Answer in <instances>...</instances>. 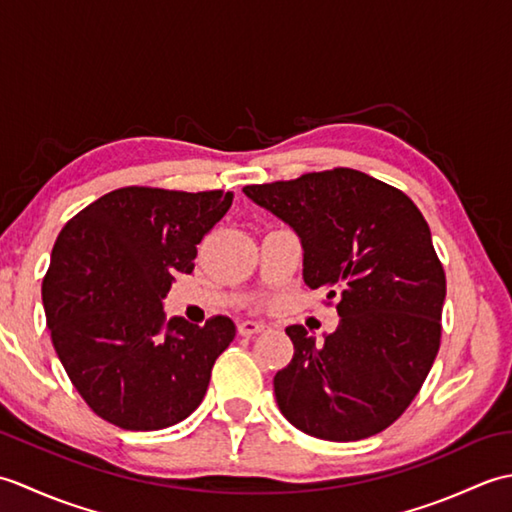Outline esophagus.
<instances>
[{"mask_svg":"<svg viewBox=\"0 0 512 512\" xmlns=\"http://www.w3.org/2000/svg\"><path fill=\"white\" fill-rule=\"evenodd\" d=\"M237 330H239V334H242V336H253V334L264 332V330H266V323L248 319V321H242V323H239V325H237Z\"/></svg>","mask_w":512,"mask_h":512,"instance_id":"1","label":"esophagus"}]
</instances>
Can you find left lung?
<instances>
[{
    "label": "left lung",
    "mask_w": 512,
    "mask_h": 512,
    "mask_svg": "<svg viewBox=\"0 0 512 512\" xmlns=\"http://www.w3.org/2000/svg\"><path fill=\"white\" fill-rule=\"evenodd\" d=\"M244 195L297 233L303 281L339 301L323 345L303 325L286 328L295 354L273 380L281 413L332 442L387 429L440 347L447 279L429 224L402 191L343 167L250 184Z\"/></svg>",
    "instance_id": "left-lung-1"
}]
</instances>
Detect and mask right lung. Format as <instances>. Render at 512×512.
Masks as SVG:
<instances>
[{"mask_svg": "<svg viewBox=\"0 0 512 512\" xmlns=\"http://www.w3.org/2000/svg\"><path fill=\"white\" fill-rule=\"evenodd\" d=\"M233 204L228 191L125 187L63 226L41 297L52 345L76 391L103 420L156 431L198 409L235 323L165 317L176 273Z\"/></svg>", "mask_w": 512, "mask_h": 512, "instance_id": "right-lung-1", "label": "right lung"}]
</instances>
